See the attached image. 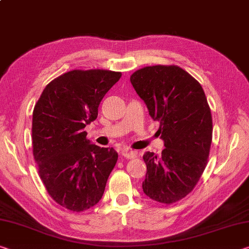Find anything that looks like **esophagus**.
Listing matches in <instances>:
<instances>
[{
  "mask_svg": "<svg viewBox=\"0 0 249 249\" xmlns=\"http://www.w3.org/2000/svg\"><path fill=\"white\" fill-rule=\"evenodd\" d=\"M122 155H123L125 159H135V157L137 156V152L135 151H131V149L128 148H124L122 149Z\"/></svg>",
  "mask_w": 249,
  "mask_h": 249,
  "instance_id": "34e87169",
  "label": "esophagus"
}]
</instances>
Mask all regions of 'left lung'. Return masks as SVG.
I'll use <instances>...</instances> for the list:
<instances>
[{"label": "left lung", "mask_w": 249, "mask_h": 249, "mask_svg": "<svg viewBox=\"0 0 249 249\" xmlns=\"http://www.w3.org/2000/svg\"><path fill=\"white\" fill-rule=\"evenodd\" d=\"M131 83L147 106L165 148L161 155L146 152L143 191L149 198L172 204L193 191L210 155L213 135L211 108L202 85L176 65L146 66Z\"/></svg>", "instance_id": "8db88e82"}]
</instances>
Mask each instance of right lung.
<instances>
[{
    "instance_id": "obj_1",
    "label": "right lung",
    "mask_w": 249,
    "mask_h": 249,
    "mask_svg": "<svg viewBox=\"0 0 249 249\" xmlns=\"http://www.w3.org/2000/svg\"><path fill=\"white\" fill-rule=\"evenodd\" d=\"M120 72L74 70L49 83L33 110L32 144L38 174L61 206L83 212L96 205L117 161L113 147L86 139L105 94Z\"/></svg>"
}]
</instances>
